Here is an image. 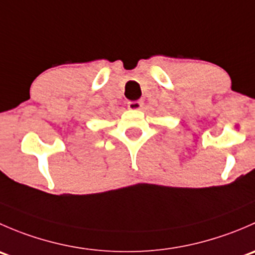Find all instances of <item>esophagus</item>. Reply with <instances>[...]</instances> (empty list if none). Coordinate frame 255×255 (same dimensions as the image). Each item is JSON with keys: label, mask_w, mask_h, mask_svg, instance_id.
<instances>
[{"label": "esophagus", "mask_w": 255, "mask_h": 255, "mask_svg": "<svg viewBox=\"0 0 255 255\" xmlns=\"http://www.w3.org/2000/svg\"><path fill=\"white\" fill-rule=\"evenodd\" d=\"M143 106V102L137 100V101H129L128 102V109L129 110H139Z\"/></svg>", "instance_id": "1"}]
</instances>
